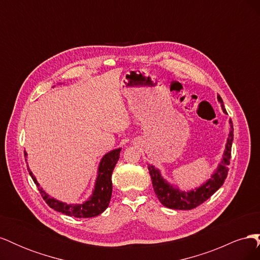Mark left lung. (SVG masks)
Wrapping results in <instances>:
<instances>
[{"mask_svg": "<svg viewBox=\"0 0 260 260\" xmlns=\"http://www.w3.org/2000/svg\"><path fill=\"white\" fill-rule=\"evenodd\" d=\"M218 101L221 104V108L223 113H226L222 99L218 96ZM230 132L229 137L226 140L225 149L222 155L221 162L219 164L218 168L214 174L211 175L210 179H208L205 183L202 184L200 187H196L195 190L192 191H180L178 187L172 186L169 184L166 180H165L160 171L155 168L152 165H148L149 175L152 178V183L155 194L158 198L159 202L164 206H166L171 209H181V210H190L195 207H198L201 204L207 201L210 196L214 194L218 188L221 186L224 182V180L228 176V171H229L230 159H231V147H232V141H233V123L230 120Z\"/></svg>", "mask_w": 260, "mask_h": 260, "instance_id": "8db88e82", "label": "left lung"}]
</instances>
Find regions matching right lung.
<instances>
[{
	"mask_svg": "<svg viewBox=\"0 0 260 260\" xmlns=\"http://www.w3.org/2000/svg\"><path fill=\"white\" fill-rule=\"evenodd\" d=\"M121 148H116L113 151L108 152L106 155L103 156V158L101 159L99 170H98V178L95 181V186H94V190L90 199L88 201L83 202L82 204H66L55 200L49 194H46L42 187L39 185L36 177L32 175V172L28 167L29 175L32 178L34 182L37 184L39 192H40L41 196L45 203L53 208L61 214L70 216V217H76V218H92L99 216L102 214L109 205V201L112 198V191H113V183H112V174L113 170L116 166V164L119 159ZM25 156H27V153L25 152Z\"/></svg>",
	"mask_w": 260,
	"mask_h": 260,
	"instance_id": "add662e5",
	"label": "right lung"
}]
</instances>
